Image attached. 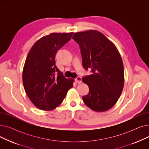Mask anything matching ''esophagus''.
<instances>
[{"mask_svg": "<svg viewBox=\"0 0 149 149\" xmlns=\"http://www.w3.org/2000/svg\"><path fill=\"white\" fill-rule=\"evenodd\" d=\"M75 81L77 83H81L82 82V80H81V77H77L76 79H75Z\"/></svg>", "mask_w": 149, "mask_h": 149, "instance_id": "esophagus-1", "label": "esophagus"}]
</instances>
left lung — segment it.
<instances>
[{
    "label": "left lung",
    "instance_id": "left-lung-1",
    "mask_svg": "<svg viewBox=\"0 0 149 149\" xmlns=\"http://www.w3.org/2000/svg\"><path fill=\"white\" fill-rule=\"evenodd\" d=\"M72 38L79 45L83 66L92 74L82 81L89 88L83 97L85 104L93 111L104 112L118 100L124 83L123 63L115 45L97 30L76 33Z\"/></svg>",
    "mask_w": 149,
    "mask_h": 149
}]
</instances>
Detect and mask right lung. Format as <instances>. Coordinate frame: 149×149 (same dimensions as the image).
I'll list each match as a JSON object with an SVG mask.
<instances>
[{"label": "right lung", "instance_id": "1", "mask_svg": "<svg viewBox=\"0 0 149 149\" xmlns=\"http://www.w3.org/2000/svg\"><path fill=\"white\" fill-rule=\"evenodd\" d=\"M73 34L54 33L44 36L28 52L23 69V84L30 100L41 110L56 109L73 87L74 80L66 79L55 61L57 51Z\"/></svg>", "mask_w": 149, "mask_h": 149}]
</instances>
